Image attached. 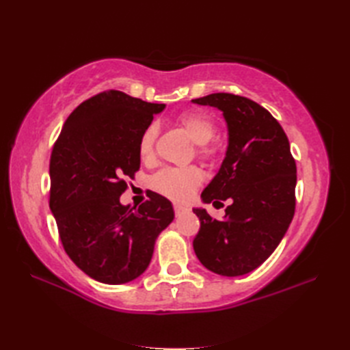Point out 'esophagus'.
I'll return each mask as SVG.
<instances>
[{
    "instance_id": "1",
    "label": "esophagus",
    "mask_w": 350,
    "mask_h": 350,
    "mask_svg": "<svg viewBox=\"0 0 350 350\" xmlns=\"http://www.w3.org/2000/svg\"><path fill=\"white\" fill-rule=\"evenodd\" d=\"M185 212H187V207H183L180 204H174V213L176 217H180V215H183Z\"/></svg>"
}]
</instances>
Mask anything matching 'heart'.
I'll return each mask as SVG.
<instances>
[{
  "label": "heart",
  "instance_id": "b5f03b06",
  "mask_svg": "<svg viewBox=\"0 0 350 350\" xmlns=\"http://www.w3.org/2000/svg\"><path fill=\"white\" fill-rule=\"evenodd\" d=\"M177 122L187 132V135L200 146V154L204 158H212L217 153L215 147L209 146L215 137V132H217V124L209 116L203 113H185L177 118ZM156 137H158V126L156 124H148L144 132L141 133L138 150L143 159L147 161L153 158ZM202 180V171L196 167L165 168L153 176L152 187L163 196L177 200V202H183L192 196V192L197 189Z\"/></svg>",
  "mask_w": 350,
  "mask_h": 350
}]
</instances>
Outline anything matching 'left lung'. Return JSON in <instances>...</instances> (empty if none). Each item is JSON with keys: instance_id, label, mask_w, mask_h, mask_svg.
<instances>
[{"instance_id": "obj_1", "label": "left lung", "mask_w": 350, "mask_h": 350, "mask_svg": "<svg viewBox=\"0 0 350 350\" xmlns=\"http://www.w3.org/2000/svg\"><path fill=\"white\" fill-rule=\"evenodd\" d=\"M192 102L218 108L228 131L226 158L202 192L203 203L232 200L222 219L192 209L200 219L192 245L207 269L239 277L262 265L284 237L295 215L296 163L281 124L254 100L213 93Z\"/></svg>"}]
</instances>
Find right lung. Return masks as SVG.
Segmentation results:
<instances>
[{
	"mask_svg": "<svg viewBox=\"0 0 350 350\" xmlns=\"http://www.w3.org/2000/svg\"><path fill=\"white\" fill-rule=\"evenodd\" d=\"M165 108L118 90L81 103L66 120L49 162V207L70 260L103 284H124L150 263L159 233L174 219L170 200L152 192L123 206L124 176L139 170V138Z\"/></svg>",
	"mask_w": 350,
	"mask_h": 350,
	"instance_id": "right-lung-1",
	"label": "right lung"
}]
</instances>
